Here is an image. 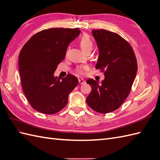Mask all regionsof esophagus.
Listing matches in <instances>:
<instances>
[{
	"label": "esophagus",
	"mask_w": 160,
	"mask_h": 160,
	"mask_svg": "<svg viewBox=\"0 0 160 160\" xmlns=\"http://www.w3.org/2000/svg\"><path fill=\"white\" fill-rule=\"evenodd\" d=\"M85 82V81L84 80V79H79V83H80V84H83Z\"/></svg>",
	"instance_id": "esophagus-1"
}]
</instances>
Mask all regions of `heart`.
<instances>
[{
    "label": "heart",
    "mask_w": 160,
    "mask_h": 160,
    "mask_svg": "<svg viewBox=\"0 0 160 160\" xmlns=\"http://www.w3.org/2000/svg\"><path fill=\"white\" fill-rule=\"evenodd\" d=\"M79 44H80L81 49L83 50L85 52L89 50L91 51L92 48H93V42H92L89 36L88 35H86V34H84V35L81 37ZM88 69V66L86 65L81 66L77 68V71L79 74H83L84 70H87Z\"/></svg>",
    "instance_id": "obj_1"
}]
</instances>
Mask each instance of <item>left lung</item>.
<instances>
[{
    "mask_svg": "<svg viewBox=\"0 0 160 160\" xmlns=\"http://www.w3.org/2000/svg\"><path fill=\"white\" fill-rule=\"evenodd\" d=\"M99 49L95 69L104 72L105 79H89L91 91L87 103L97 112L107 113L118 109L128 98L135 78L138 65L129 43L118 34L104 29L92 30Z\"/></svg>",
    "mask_w": 160,
    "mask_h": 160,
    "instance_id": "obj_1",
    "label": "left lung"
}]
</instances>
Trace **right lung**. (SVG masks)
<instances>
[{"instance_id": "right-lung-1", "label": "right lung", "mask_w": 160, "mask_h": 160, "mask_svg": "<svg viewBox=\"0 0 160 160\" xmlns=\"http://www.w3.org/2000/svg\"><path fill=\"white\" fill-rule=\"evenodd\" d=\"M79 28H52L34 35L23 46L18 57L19 72L24 93L38 112L54 114L68 103V96L78 85L74 75L62 81L54 76L67 47L79 35Z\"/></svg>"}]
</instances>
